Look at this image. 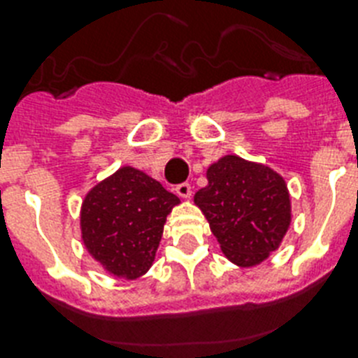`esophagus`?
Here are the masks:
<instances>
[{
  "label": "esophagus",
  "instance_id": "1",
  "mask_svg": "<svg viewBox=\"0 0 358 358\" xmlns=\"http://www.w3.org/2000/svg\"><path fill=\"white\" fill-rule=\"evenodd\" d=\"M176 194H178L180 198L187 200V198H191V194H193V189H191V185L189 184H180L176 185Z\"/></svg>",
  "mask_w": 358,
  "mask_h": 358
}]
</instances>
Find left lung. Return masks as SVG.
<instances>
[{"label":"left lung","instance_id":"1","mask_svg":"<svg viewBox=\"0 0 358 358\" xmlns=\"http://www.w3.org/2000/svg\"><path fill=\"white\" fill-rule=\"evenodd\" d=\"M194 203L209 222L222 253L238 267L262 264L280 248L291 225L286 180L260 162L225 155L207 167Z\"/></svg>","mask_w":358,"mask_h":358}]
</instances>
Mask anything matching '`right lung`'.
<instances>
[{
	"label": "right lung",
	"instance_id": "add662e5",
	"mask_svg": "<svg viewBox=\"0 0 358 358\" xmlns=\"http://www.w3.org/2000/svg\"><path fill=\"white\" fill-rule=\"evenodd\" d=\"M178 203L158 180L123 165L83 198L80 231L87 253L109 275L136 280L151 269L167 215Z\"/></svg>",
	"mask_w": 358,
	"mask_h": 358
}]
</instances>
